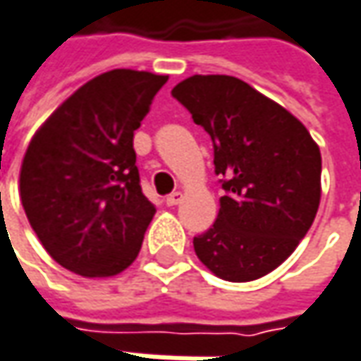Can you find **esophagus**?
Wrapping results in <instances>:
<instances>
[{
	"label": "esophagus",
	"mask_w": 361,
	"mask_h": 361,
	"mask_svg": "<svg viewBox=\"0 0 361 361\" xmlns=\"http://www.w3.org/2000/svg\"><path fill=\"white\" fill-rule=\"evenodd\" d=\"M180 201H183V192H180V190H174V192H171V195L166 197V204H169V207H174V204H178Z\"/></svg>",
	"instance_id": "esophagus-1"
}]
</instances>
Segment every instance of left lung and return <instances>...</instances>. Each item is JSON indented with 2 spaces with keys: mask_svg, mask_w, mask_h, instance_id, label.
<instances>
[{
  "mask_svg": "<svg viewBox=\"0 0 361 361\" xmlns=\"http://www.w3.org/2000/svg\"><path fill=\"white\" fill-rule=\"evenodd\" d=\"M173 96L209 132L225 197L215 225L192 239L216 277L245 283L277 269L312 227L322 152L289 110L239 78L195 76Z\"/></svg>",
  "mask_w": 361,
  "mask_h": 361,
  "instance_id": "8db88e82",
  "label": "left lung"
}]
</instances>
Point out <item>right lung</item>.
I'll return each instance as SVG.
<instances>
[{
    "instance_id": "obj_1",
    "label": "right lung",
    "mask_w": 361,
    "mask_h": 361,
    "mask_svg": "<svg viewBox=\"0 0 361 361\" xmlns=\"http://www.w3.org/2000/svg\"><path fill=\"white\" fill-rule=\"evenodd\" d=\"M169 76L110 70L80 86L35 130L20 197L49 257L82 277L132 265L157 213L140 188L134 130Z\"/></svg>"
}]
</instances>
